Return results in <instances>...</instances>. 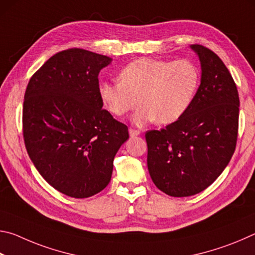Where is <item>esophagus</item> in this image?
<instances>
[{
	"label": "esophagus",
	"instance_id": "esophagus-1",
	"mask_svg": "<svg viewBox=\"0 0 255 255\" xmlns=\"http://www.w3.org/2000/svg\"><path fill=\"white\" fill-rule=\"evenodd\" d=\"M140 133L139 130H137V129H133V128H129V135L130 136H138Z\"/></svg>",
	"mask_w": 255,
	"mask_h": 255
}]
</instances>
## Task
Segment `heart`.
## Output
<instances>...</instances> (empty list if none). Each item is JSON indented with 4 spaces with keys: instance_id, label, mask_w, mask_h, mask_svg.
Instances as JSON below:
<instances>
[{
    "instance_id": "heart-1",
    "label": "heart",
    "mask_w": 255,
    "mask_h": 255,
    "mask_svg": "<svg viewBox=\"0 0 255 255\" xmlns=\"http://www.w3.org/2000/svg\"><path fill=\"white\" fill-rule=\"evenodd\" d=\"M119 82H102L99 96L108 111L123 117L140 107L132 116L137 126L156 122L172 124L182 117L199 86V70L189 59L138 58L119 73Z\"/></svg>"
}]
</instances>
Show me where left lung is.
I'll use <instances>...</instances> for the list:
<instances>
[{
    "mask_svg": "<svg viewBox=\"0 0 255 255\" xmlns=\"http://www.w3.org/2000/svg\"><path fill=\"white\" fill-rule=\"evenodd\" d=\"M201 83L188 110L161 130L145 133L147 166L154 184L172 197H189L208 188L235 152L240 98L223 60L195 44Z\"/></svg>",
    "mask_w": 255,
    "mask_h": 255,
    "instance_id": "obj_1",
    "label": "left lung"
}]
</instances>
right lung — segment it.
<instances>
[{
    "mask_svg": "<svg viewBox=\"0 0 255 255\" xmlns=\"http://www.w3.org/2000/svg\"><path fill=\"white\" fill-rule=\"evenodd\" d=\"M111 58L82 48L62 50L31 76L22 132L33 165L51 187L89 198L111 180L114 158L129 138L99 96V73Z\"/></svg>",
    "mask_w": 255,
    "mask_h": 255,
    "instance_id": "obj_1",
    "label": "right lung"
}]
</instances>
